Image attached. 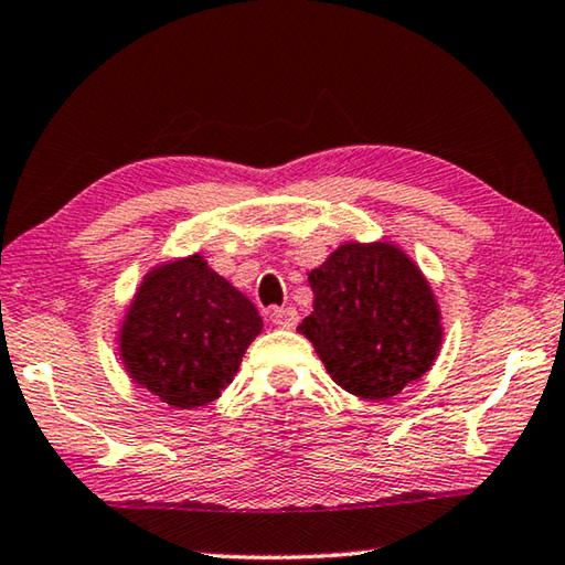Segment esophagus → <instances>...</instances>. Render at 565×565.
I'll return each instance as SVG.
<instances>
[{
  "label": "esophagus",
  "instance_id": "1",
  "mask_svg": "<svg viewBox=\"0 0 565 565\" xmlns=\"http://www.w3.org/2000/svg\"><path fill=\"white\" fill-rule=\"evenodd\" d=\"M269 321L274 323V327L279 329H294L296 323H299V313H296V309H279V306H274V309H269Z\"/></svg>",
  "mask_w": 565,
  "mask_h": 565
}]
</instances>
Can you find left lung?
Segmentation results:
<instances>
[{
  "label": "left lung",
  "mask_w": 565,
  "mask_h": 565,
  "mask_svg": "<svg viewBox=\"0 0 565 565\" xmlns=\"http://www.w3.org/2000/svg\"><path fill=\"white\" fill-rule=\"evenodd\" d=\"M309 284L313 311L296 331L343 391L384 401L431 369L444 339L441 311L398 246L343 244L309 271Z\"/></svg>",
  "instance_id": "8db88e82"
}]
</instances>
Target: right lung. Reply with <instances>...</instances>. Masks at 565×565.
<instances>
[{"label":"right lung","instance_id":"right-lung-1","mask_svg":"<svg viewBox=\"0 0 565 565\" xmlns=\"http://www.w3.org/2000/svg\"><path fill=\"white\" fill-rule=\"evenodd\" d=\"M264 321L204 256L151 269L124 317L119 356L134 384L174 408L212 404Z\"/></svg>","mask_w":565,"mask_h":565}]
</instances>
